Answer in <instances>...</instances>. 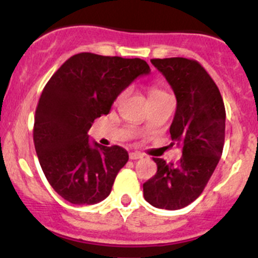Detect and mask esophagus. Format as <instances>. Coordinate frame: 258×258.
Segmentation results:
<instances>
[{
    "mask_svg": "<svg viewBox=\"0 0 258 258\" xmlns=\"http://www.w3.org/2000/svg\"><path fill=\"white\" fill-rule=\"evenodd\" d=\"M144 157L141 152H131L130 153V160H139V158Z\"/></svg>",
    "mask_w": 258,
    "mask_h": 258,
    "instance_id": "esophagus-1",
    "label": "esophagus"
}]
</instances>
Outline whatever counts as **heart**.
Masks as SVG:
<instances>
[{
	"mask_svg": "<svg viewBox=\"0 0 258 258\" xmlns=\"http://www.w3.org/2000/svg\"><path fill=\"white\" fill-rule=\"evenodd\" d=\"M148 95H150V100L151 98H156V97H162V96H167V93L165 92V91L162 90V88L157 87V86H152V87L150 88V92H148ZM123 96V93H121V95L118 96V100L119 98Z\"/></svg>",
	"mask_w": 258,
	"mask_h": 258,
	"instance_id": "b5f03b06",
	"label": "heart"
}]
</instances>
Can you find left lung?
<instances>
[{"mask_svg": "<svg viewBox=\"0 0 258 258\" xmlns=\"http://www.w3.org/2000/svg\"><path fill=\"white\" fill-rule=\"evenodd\" d=\"M166 77L177 100L170 127L182 148L177 163L153 158L157 172L144 183L145 200L157 209L179 210L194 202L212 176L225 144L226 111L222 96L206 70L183 57L151 59Z\"/></svg>", "mask_w": 258, "mask_h": 258, "instance_id": "left-lung-1", "label": "left lung"}]
</instances>
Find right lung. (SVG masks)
Returning <instances> with one entry per match:
<instances>
[{"label": "right lung", "instance_id": "1", "mask_svg": "<svg viewBox=\"0 0 258 258\" xmlns=\"http://www.w3.org/2000/svg\"><path fill=\"white\" fill-rule=\"evenodd\" d=\"M150 71L141 58L82 52L49 79L36 108L33 142L46 178L62 199L95 205L110 195L128 153L91 144L87 132L132 81Z\"/></svg>", "mask_w": 258, "mask_h": 258}]
</instances>
